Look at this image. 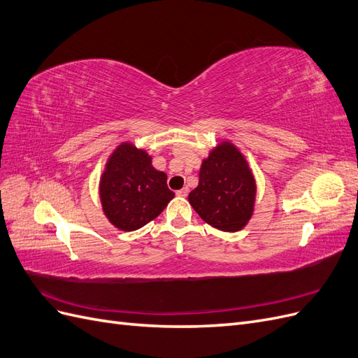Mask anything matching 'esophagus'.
Wrapping results in <instances>:
<instances>
[{
  "instance_id": "1",
  "label": "esophagus",
  "mask_w": 358,
  "mask_h": 358,
  "mask_svg": "<svg viewBox=\"0 0 358 358\" xmlns=\"http://www.w3.org/2000/svg\"><path fill=\"white\" fill-rule=\"evenodd\" d=\"M188 192H189V189L188 188H182V189H179L176 194L179 197H187L188 196Z\"/></svg>"
}]
</instances>
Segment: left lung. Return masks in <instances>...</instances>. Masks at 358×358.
I'll use <instances>...</instances> for the list:
<instances>
[{
  "mask_svg": "<svg viewBox=\"0 0 358 358\" xmlns=\"http://www.w3.org/2000/svg\"><path fill=\"white\" fill-rule=\"evenodd\" d=\"M200 218L222 231H237L254 210L255 182L243 155L222 143L203 161L199 187L188 196Z\"/></svg>",
  "mask_w": 358,
  "mask_h": 358,
  "instance_id": "left-lung-1",
  "label": "left lung"
}]
</instances>
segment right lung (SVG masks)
I'll return each mask as SVG.
<instances>
[{
	"instance_id": "right-lung-1",
	"label": "right lung",
	"mask_w": 358,
	"mask_h": 358,
	"mask_svg": "<svg viewBox=\"0 0 358 358\" xmlns=\"http://www.w3.org/2000/svg\"><path fill=\"white\" fill-rule=\"evenodd\" d=\"M103 210L119 230L134 231L155 220L175 192L166 173L150 164V157L129 143L119 146L106 166L100 182Z\"/></svg>"
}]
</instances>
